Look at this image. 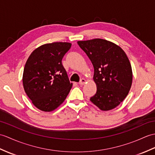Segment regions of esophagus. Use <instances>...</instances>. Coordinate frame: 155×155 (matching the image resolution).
Listing matches in <instances>:
<instances>
[{
  "label": "esophagus",
  "mask_w": 155,
  "mask_h": 155,
  "mask_svg": "<svg viewBox=\"0 0 155 155\" xmlns=\"http://www.w3.org/2000/svg\"><path fill=\"white\" fill-rule=\"evenodd\" d=\"M85 82H86V80H85V79H84V78H82L81 80L80 81V82H79V84L83 85V84H85Z\"/></svg>",
  "instance_id": "1"
}]
</instances>
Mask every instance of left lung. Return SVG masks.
<instances>
[{
    "label": "left lung",
    "mask_w": 155,
    "mask_h": 155,
    "mask_svg": "<svg viewBox=\"0 0 155 155\" xmlns=\"http://www.w3.org/2000/svg\"><path fill=\"white\" fill-rule=\"evenodd\" d=\"M77 43L94 66L97 91L91 101L104 111L115 108L127 96L132 84L131 66L126 54L105 39Z\"/></svg>",
    "instance_id": "1"
}]
</instances>
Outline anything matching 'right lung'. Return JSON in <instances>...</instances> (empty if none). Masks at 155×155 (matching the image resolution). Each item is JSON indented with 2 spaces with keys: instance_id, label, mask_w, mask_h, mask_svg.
I'll use <instances>...</instances> for the list:
<instances>
[{
  "instance_id": "1",
  "label": "right lung",
  "mask_w": 155,
  "mask_h": 155,
  "mask_svg": "<svg viewBox=\"0 0 155 155\" xmlns=\"http://www.w3.org/2000/svg\"><path fill=\"white\" fill-rule=\"evenodd\" d=\"M71 47L70 43L43 45L31 53L23 73L24 91L34 105L51 111L66 99L72 88L62 59Z\"/></svg>"
}]
</instances>
